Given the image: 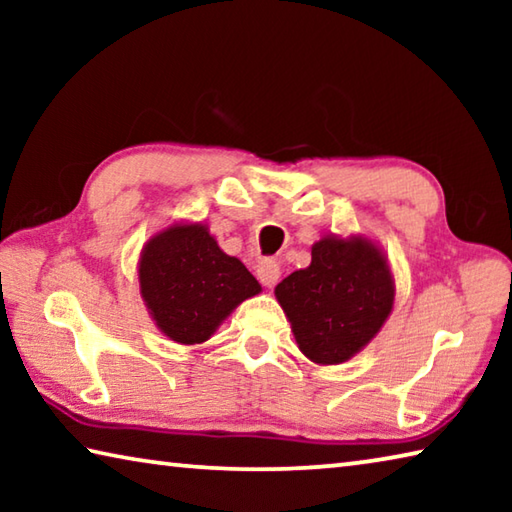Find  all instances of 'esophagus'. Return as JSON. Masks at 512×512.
<instances>
[{
	"label": "esophagus",
	"instance_id": "obj_1",
	"mask_svg": "<svg viewBox=\"0 0 512 512\" xmlns=\"http://www.w3.org/2000/svg\"><path fill=\"white\" fill-rule=\"evenodd\" d=\"M257 277L264 287H275L277 280H280V264L275 259H262L257 264Z\"/></svg>",
	"mask_w": 512,
	"mask_h": 512
}]
</instances>
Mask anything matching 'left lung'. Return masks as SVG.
Returning <instances> with one entry per match:
<instances>
[{"label":"left lung","mask_w":512,"mask_h":512,"mask_svg":"<svg viewBox=\"0 0 512 512\" xmlns=\"http://www.w3.org/2000/svg\"><path fill=\"white\" fill-rule=\"evenodd\" d=\"M300 352L318 366L352 359L391 316L395 280L368 237L327 235L311 246V264L275 287Z\"/></svg>","instance_id":"obj_1"}]
</instances>
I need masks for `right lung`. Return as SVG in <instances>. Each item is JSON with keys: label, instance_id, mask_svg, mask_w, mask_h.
Returning <instances> with one entry per match:
<instances>
[{"label": "right lung", "instance_id": "obj_1", "mask_svg": "<svg viewBox=\"0 0 512 512\" xmlns=\"http://www.w3.org/2000/svg\"><path fill=\"white\" fill-rule=\"evenodd\" d=\"M140 293L167 339L205 343L241 302L262 287L237 257L225 255L205 223H171L146 241Z\"/></svg>", "mask_w": 512, "mask_h": 512}]
</instances>
